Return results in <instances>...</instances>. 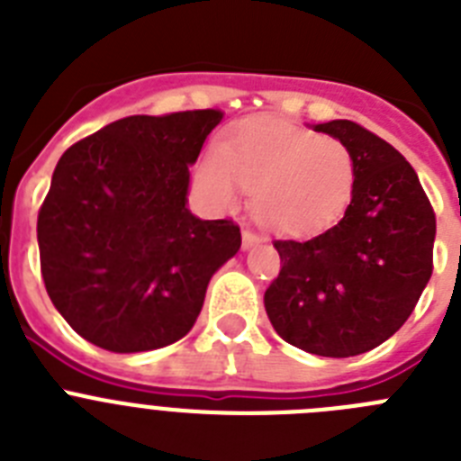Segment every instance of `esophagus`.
I'll return each instance as SVG.
<instances>
[{"instance_id":"esophagus-1","label":"esophagus","mask_w":461,"mask_h":461,"mask_svg":"<svg viewBox=\"0 0 461 461\" xmlns=\"http://www.w3.org/2000/svg\"><path fill=\"white\" fill-rule=\"evenodd\" d=\"M260 242V235L256 233V230H251V228H244L242 230V244L244 249H249V247H254V244Z\"/></svg>"}]
</instances>
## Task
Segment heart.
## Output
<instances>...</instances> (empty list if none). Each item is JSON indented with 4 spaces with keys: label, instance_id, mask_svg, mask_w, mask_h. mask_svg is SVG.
Wrapping results in <instances>:
<instances>
[{
    "label": "heart",
    "instance_id": "1",
    "mask_svg": "<svg viewBox=\"0 0 461 461\" xmlns=\"http://www.w3.org/2000/svg\"><path fill=\"white\" fill-rule=\"evenodd\" d=\"M221 205L251 191V212L279 235L321 233L341 217L356 189V157L339 138L275 120L242 122L198 170Z\"/></svg>",
    "mask_w": 461,
    "mask_h": 461
}]
</instances>
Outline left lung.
<instances>
[{
  "mask_svg": "<svg viewBox=\"0 0 461 461\" xmlns=\"http://www.w3.org/2000/svg\"><path fill=\"white\" fill-rule=\"evenodd\" d=\"M356 157L339 223L312 240H275L281 270L266 291L276 335L325 357L372 351L415 309L434 270L437 214L411 164L351 120L316 124Z\"/></svg>",
  "mask_w": 461,
  "mask_h": 461,
  "instance_id": "1",
  "label": "left lung"
}]
</instances>
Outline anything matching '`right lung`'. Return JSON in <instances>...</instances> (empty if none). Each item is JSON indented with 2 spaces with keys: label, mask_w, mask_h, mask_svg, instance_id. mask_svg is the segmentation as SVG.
<instances>
[{
  "label": "right lung",
  "mask_w": 461,
  "mask_h": 461,
  "mask_svg": "<svg viewBox=\"0 0 461 461\" xmlns=\"http://www.w3.org/2000/svg\"><path fill=\"white\" fill-rule=\"evenodd\" d=\"M221 110L131 115L73 142L39 210L41 275L57 312L113 353L194 328L212 275L238 254L233 219L186 207L189 166Z\"/></svg>",
  "instance_id": "1"
}]
</instances>
